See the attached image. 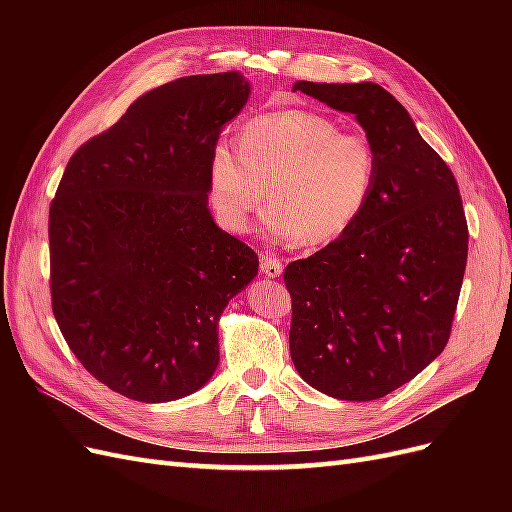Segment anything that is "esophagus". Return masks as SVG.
Instances as JSON below:
<instances>
[{
	"mask_svg": "<svg viewBox=\"0 0 512 512\" xmlns=\"http://www.w3.org/2000/svg\"><path fill=\"white\" fill-rule=\"evenodd\" d=\"M282 260L277 258V256H271V254H267V256H262V260H260V271L265 273L267 277H280L282 275Z\"/></svg>",
	"mask_w": 512,
	"mask_h": 512,
	"instance_id": "obj_1",
	"label": "esophagus"
}]
</instances>
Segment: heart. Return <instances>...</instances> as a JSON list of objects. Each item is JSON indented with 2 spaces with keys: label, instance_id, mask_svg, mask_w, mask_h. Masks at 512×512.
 Returning <instances> with one entry per match:
<instances>
[{
  "label": "heart",
  "instance_id": "b5f03b06",
  "mask_svg": "<svg viewBox=\"0 0 512 512\" xmlns=\"http://www.w3.org/2000/svg\"><path fill=\"white\" fill-rule=\"evenodd\" d=\"M376 149L359 132L314 111L269 113L239 134V149L218 141L209 153L207 200L224 230H250L265 203V228L273 237L318 245L346 232L374 194Z\"/></svg>",
  "mask_w": 512,
  "mask_h": 512
}]
</instances>
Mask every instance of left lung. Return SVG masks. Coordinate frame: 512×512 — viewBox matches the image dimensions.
<instances>
[{
    "instance_id": "left-lung-1",
    "label": "left lung",
    "mask_w": 512,
    "mask_h": 512,
    "mask_svg": "<svg viewBox=\"0 0 512 512\" xmlns=\"http://www.w3.org/2000/svg\"><path fill=\"white\" fill-rule=\"evenodd\" d=\"M292 91L354 115L378 156L356 222L284 271L290 356L316 391L346 401L389 395L444 350L468 258V224L451 168L378 83Z\"/></svg>"
}]
</instances>
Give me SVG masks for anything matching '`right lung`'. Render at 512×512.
<instances>
[{
    "mask_svg": "<svg viewBox=\"0 0 512 512\" xmlns=\"http://www.w3.org/2000/svg\"><path fill=\"white\" fill-rule=\"evenodd\" d=\"M241 72L185 76L136 98L70 158L49 211L53 314L108 389L145 404L188 397L220 363V318L258 275L215 224L211 147L247 104Z\"/></svg>",
    "mask_w": 512,
    "mask_h": 512,
    "instance_id": "add662e5",
    "label": "right lung"
}]
</instances>
